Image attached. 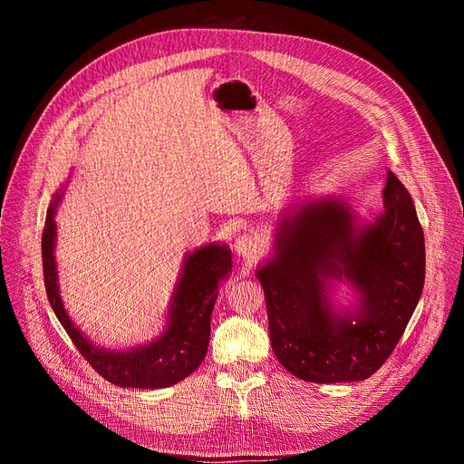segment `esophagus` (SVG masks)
<instances>
[{
    "label": "esophagus",
    "mask_w": 464,
    "mask_h": 464,
    "mask_svg": "<svg viewBox=\"0 0 464 464\" xmlns=\"http://www.w3.org/2000/svg\"><path fill=\"white\" fill-rule=\"evenodd\" d=\"M258 243L256 238H254L250 233H241L235 237V250L241 258H250L254 252H256Z\"/></svg>",
    "instance_id": "esophagus-1"
}]
</instances>
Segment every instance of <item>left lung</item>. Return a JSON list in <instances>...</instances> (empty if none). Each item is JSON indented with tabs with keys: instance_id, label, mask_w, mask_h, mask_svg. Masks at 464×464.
Listing matches in <instances>:
<instances>
[{
	"instance_id": "obj_1",
	"label": "left lung",
	"mask_w": 464,
	"mask_h": 464,
	"mask_svg": "<svg viewBox=\"0 0 464 464\" xmlns=\"http://www.w3.org/2000/svg\"><path fill=\"white\" fill-rule=\"evenodd\" d=\"M424 233L409 190L387 171L383 212L358 226L339 198L306 200L281 216L274 256L256 270L272 349L293 376L361 382L390 358L420 301ZM334 280L359 293L354 313L329 301Z\"/></svg>"
}]
</instances>
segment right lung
I'll return each mask as SVG.
<instances>
[{
    "mask_svg": "<svg viewBox=\"0 0 464 464\" xmlns=\"http://www.w3.org/2000/svg\"><path fill=\"white\" fill-rule=\"evenodd\" d=\"M59 198L62 197L57 194L46 214V226L42 233V266L48 301L74 347L102 378L119 387L161 390L190 376L208 353L212 310L219 281L231 272V250L226 245L214 243L188 254L169 304L168 327L156 341L129 351L102 349L88 341L71 322L59 296L53 256L57 235L53 216Z\"/></svg>",
    "mask_w": 464,
    "mask_h": 464,
    "instance_id": "add662e5",
    "label": "right lung"
}]
</instances>
